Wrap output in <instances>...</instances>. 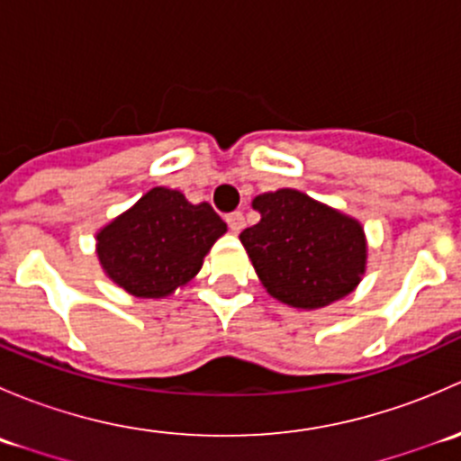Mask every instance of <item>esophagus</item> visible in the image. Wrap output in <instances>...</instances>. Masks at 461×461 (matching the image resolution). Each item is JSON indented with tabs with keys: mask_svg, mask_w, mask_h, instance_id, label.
<instances>
[{
	"mask_svg": "<svg viewBox=\"0 0 461 461\" xmlns=\"http://www.w3.org/2000/svg\"><path fill=\"white\" fill-rule=\"evenodd\" d=\"M225 221H227V225H230V230L234 231V234H239V231L245 227V218H243V213H240V212L227 213Z\"/></svg>",
	"mask_w": 461,
	"mask_h": 461,
	"instance_id": "1",
	"label": "esophagus"
}]
</instances>
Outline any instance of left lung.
<instances>
[{"label":"left lung","mask_w":461,"mask_h":461,"mask_svg":"<svg viewBox=\"0 0 461 461\" xmlns=\"http://www.w3.org/2000/svg\"><path fill=\"white\" fill-rule=\"evenodd\" d=\"M252 207L260 221L240 231V243L274 299L317 310L359 285L368 258L359 221L296 189L260 194Z\"/></svg>","instance_id":"8db88e82"}]
</instances>
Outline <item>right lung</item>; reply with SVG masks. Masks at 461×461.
I'll list each match as a JSON object with an SVG mask.
<instances>
[{
  "instance_id": "add662e5",
  "label": "right lung",
  "mask_w": 461,
  "mask_h": 461,
  "mask_svg": "<svg viewBox=\"0 0 461 461\" xmlns=\"http://www.w3.org/2000/svg\"><path fill=\"white\" fill-rule=\"evenodd\" d=\"M227 225L209 203L192 204L178 189L153 187L97 231L106 276L138 299H165L203 267Z\"/></svg>"
}]
</instances>
